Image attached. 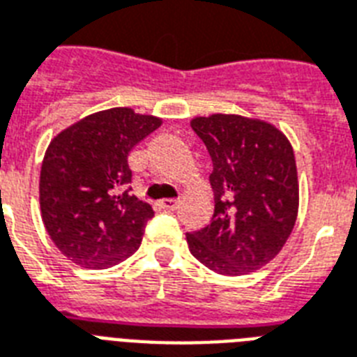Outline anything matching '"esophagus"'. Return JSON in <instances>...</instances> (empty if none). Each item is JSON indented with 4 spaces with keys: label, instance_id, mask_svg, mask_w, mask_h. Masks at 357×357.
<instances>
[{
    "label": "esophagus",
    "instance_id": "obj_1",
    "mask_svg": "<svg viewBox=\"0 0 357 357\" xmlns=\"http://www.w3.org/2000/svg\"><path fill=\"white\" fill-rule=\"evenodd\" d=\"M160 206L164 210H175L178 206V201L176 199H162L160 201Z\"/></svg>",
    "mask_w": 357,
    "mask_h": 357
}]
</instances>
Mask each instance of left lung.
<instances>
[{
    "instance_id": "left-lung-1",
    "label": "left lung",
    "mask_w": 357,
    "mask_h": 357,
    "mask_svg": "<svg viewBox=\"0 0 357 357\" xmlns=\"http://www.w3.org/2000/svg\"><path fill=\"white\" fill-rule=\"evenodd\" d=\"M212 160L214 214L206 227L186 233L188 248L204 266L244 275L272 261L298 216L294 153L272 124L238 115L192 121Z\"/></svg>"
}]
</instances>
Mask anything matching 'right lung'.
<instances>
[{"label":"right lung","mask_w":357,"mask_h":357,"mask_svg":"<svg viewBox=\"0 0 357 357\" xmlns=\"http://www.w3.org/2000/svg\"><path fill=\"white\" fill-rule=\"evenodd\" d=\"M162 121L113 107L63 130L44 154L40 212L59 251L85 268H109L137 251L154 216L132 190L128 156Z\"/></svg>","instance_id":"1"}]
</instances>
